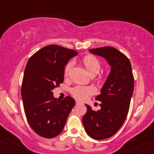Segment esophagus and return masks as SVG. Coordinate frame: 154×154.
Returning <instances> with one entry per match:
<instances>
[{
	"label": "esophagus",
	"mask_w": 154,
	"mask_h": 154,
	"mask_svg": "<svg viewBox=\"0 0 154 154\" xmlns=\"http://www.w3.org/2000/svg\"><path fill=\"white\" fill-rule=\"evenodd\" d=\"M75 103H76V104H77V105H78V104H82V103H81L80 102H79V101H77V100H76Z\"/></svg>",
	"instance_id": "34e87169"
}]
</instances>
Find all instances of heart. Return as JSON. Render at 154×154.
I'll return each mask as SVG.
<instances>
[{"label":"heart","mask_w":154,"mask_h":154,"mask_svg":"<svg viewBox=\"0 0 154 154\" xmlns=\"http://www.w3.org/2000/svg\"><path fill=\"white\" fill-rule=\"evenodd\" d=\"M82 63L83 64L86 70L92 76H95L100 72L102 68V62L99 58L94 55H87L82 59ZM73 66L72 62H69L66 65L63 70V74L65 77H68L70 71ZM103 77L100 76L99 79H102ZM95 93V89L91 86L77 85L71 90V94L74 98L80 100H85L88 98L89 96L92 95Z\"/></svg>","instance_id":"obj_1"}]
</instances>
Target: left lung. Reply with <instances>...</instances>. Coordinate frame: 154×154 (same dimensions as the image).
<instances>
[{
  "mask_svg": "<svg viewBox=\"0 0 154 154\" xmlns=\"http://www.w3.org/2000/svg\"><path fill=\"white\" fill-rule=\"evenodd\" d=\"M89 51L104 57L111 66L101 94L96 96L101 109L94 111L85 104L87 112L82 117L86 133L93 139L104 140L113 136L124 124L134 91V76L129 58L117 49L102 47Z\"/></svg>",
  "mask_w": 154,
  "mask_h": 154,
  "instance_id": "8db88e82",
  "label": "left lung"
}]
</instances>
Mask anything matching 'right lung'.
<instances>
[{
	"label": "right lung",
	"instance_id": "obj_1",
	"mask_svg": "<svg viewBox=\"0 0 154 154\" xmlns=\"http://www.w3.org/2000/svg\"><path fill=\"white\" fill-rule=\"evenodd\" d=\"M77 54L74 50L51 45L33 54L27 63L21 88L23 107L30 126L42 137L58 136L75 105L71 96L58 101L52 90L63 83L65 66Z\"/></svg>",
	"mask_w": 154,
	"mask_h": 154
}]
</instances>
